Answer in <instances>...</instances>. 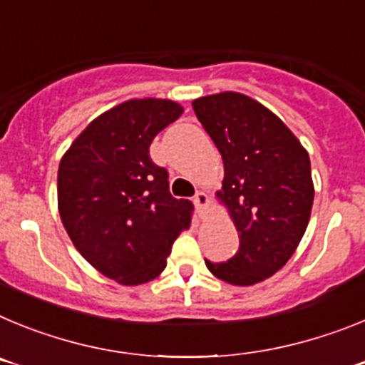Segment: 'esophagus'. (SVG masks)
Here are the masks:
<instances>
[{
  "label": "esophagus",
  "mask_w": 365,
  "mask_h": 365,
  "mask_svg": "<svg viewBox=\"0 0 365 365\" xmlns=\"http://www.w3.org/2000/svg\"><path fill=\"white\" fill-rule=\"evenodd\" d=\"M193 202H195V206H197V210L201 212L202 217H206V212H208V206H210V197H208V193L199 192L197 195H195V199H193Z\"/></svg>",
  "instance_id": "obj_1"
}]
</instances>
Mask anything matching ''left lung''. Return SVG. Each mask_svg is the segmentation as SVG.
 <instances>
[{"label": "left lung", "mask_w": 365, "mask_h": 365, "mask_svg": "<svg viewBox=\"0 0 365 365\" xmlns=\"http://www.w3.org/2000/svg\"><path fill=\"white\" fill-rule=\"evenodd\" d=\"M192 106L222 157L225 177L215 195L240 234L232 259L205 263L215 278L250 287L283 269L307 230L311 159L278 115L243 93L201 96Z\"/></svg>", "instance_id": "8db88e82"}]
</instances>
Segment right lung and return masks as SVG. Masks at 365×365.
<instances>
[{
  "label": "right lung",
  "mask_w": 365,
  "mask_h": 365,
  "mask_svg": "<svg viewBox=\"0 0 365 365\" xmlns=\"http://www.w3.org/2000/svg\"><path fill=\"white\" fill-rule=\"evenodd\" d=\"M168 98H131L87 124L58 168V212L83 259L125 287L166 269L192 202L173 199L150 157L155 135L182 115Z\"/></svg>",
  "instance_id": "obj_1"
}]
</instances>
